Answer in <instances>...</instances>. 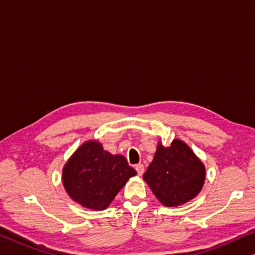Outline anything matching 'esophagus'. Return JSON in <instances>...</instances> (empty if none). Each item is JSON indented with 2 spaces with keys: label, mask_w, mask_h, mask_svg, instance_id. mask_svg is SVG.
I'll return each mask as SVG.
<instances>
[{
  "label": "esophagus",
  "mask_w": 255,
  "mask_h": 255,
  "mask_svg": "<svg viewBox=\"0 0 255 255\" xmlns=\"http://www.w3.org/2000/svg\"><path fill=\"white\" fill-rule=\"evenodd\" d=\"M135 171H136V173H138L139 175H142L143 174V172H144V166H143V164H136L135 165Z\"/></svg>",
  "instance_id": "1"
}]
</instances>
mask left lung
<instances>
[{"instance_id":"8db88e82","label":"left lung","mask_w":255,"mask_h":255,"mask_svg":"<svg viewBox=\"0 0 255 255\" xmlns=\"http://www.w3.org/2000/svg\"><path fill=\"white\" fill-rule=\"evenodd\" d=\"M143 180L162 204L177 206L201 191L205 167L183 141L174 139L170 147L158 144Z\"/></svg>"}]
</instances>
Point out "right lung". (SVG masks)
Here are the masks:
<instances>
[{
    "instance_id": "obj_1",
    "label": "right lung",
    "mask_w": 255,
    "mask_h": 255,
    "mask_svg": "<svg viewBox=\"0 0 255 255\" xmlns=\"http://www.w3.org/2000/svg\"><path fill=\"white\" fill-rule=\"evenodd\" d=\"M135 174L124 156L112 155L99 142L88 141L65 165L62 182L75 202L89 209L104 210Z\"/></svg>"
}]
</instances>
